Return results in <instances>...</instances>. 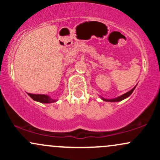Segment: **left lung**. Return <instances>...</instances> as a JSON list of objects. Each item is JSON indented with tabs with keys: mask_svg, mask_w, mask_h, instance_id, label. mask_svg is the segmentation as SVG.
<instances>
[{
	"mask_svg": "<svg viewBox=\"0 0 160 160\" xmlns=\"http://www.w3.org/2000/svg\"><path fill=\"white\" fill-rule=\"evenodd\" d=\"M137 86V85H136ZM136 86H135V87L133 88V89H132L131 90L127 92L126 93H125V94L120 95V96H118L117 97V98H111V99H108V98H103L102 96H101V95H99V97H100L101 98H102V100L104 101V102H120V101H122L123 99L125 98H127L128 97H129L130 95H131L132 93L133 92V91L135 90V87H136Z\"/></svg>",
	"mask_w": 160,
	"mask_h": 160,
	"instance_id": "left-lung-1",
	"label": "left lung"
}]
</instances>
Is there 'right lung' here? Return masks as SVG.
<instances>
[{"label":"right lung","instance_id":"add662e5","mask_svg":"<svg viewBox=\"0 0 160 160\" xmlns=\"http://www.w3.org/2000/svg\"><path fill=\"white\" fill-rule=\"evenodd\" d=\"M29 96L32 98L34 101L36 102H40V103H44V104H49L56 102L57 99H54L51 98L49 95H43V94H32V93H27Z\"/></svg>","mask_w":160,"mask_h":160}]
</instances>
